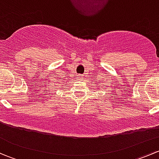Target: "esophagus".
<instances>
[{
	"label": "esophagus",
	"instance_id": "1",
	"mask_svg": "<svg viewBox=\"0 0 159 159\" xmlns=\"http://www.w3.org/2000/svg\"><path fill=\"white\" fill-rule=\"evenodd\" d=\"M77 78H78V80H80V81L81 80V76H78V77H77Z\"/></svg>",
	"mask_w": 159,
	"mask_h": 159
}]
</instances>
